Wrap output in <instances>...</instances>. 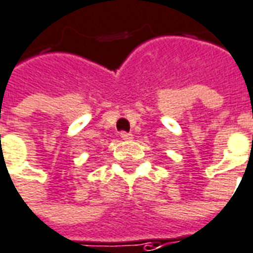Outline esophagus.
<instances>
[{
    "mask_svg": "<svg viewBox=\"0 0 253 253\" xmlns=\"http://www.w3.org/2000/svg\"><path fill=\"white\" fill-rule=\"evenodd\" d=\"M120 137H122V140L128 141V140H131V138H133V134L126 133V131H122V133H120Z\"/></svg>",
    "mask_w": 253,
    "mask_h": 253,
    "instance_id": "34e87169",
    "label": "esophagus"
}]
</instances>
